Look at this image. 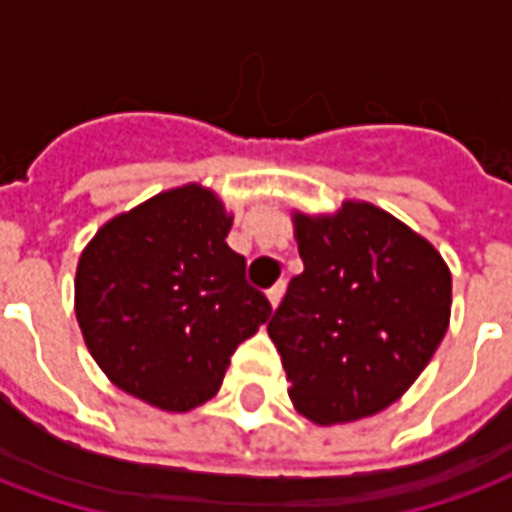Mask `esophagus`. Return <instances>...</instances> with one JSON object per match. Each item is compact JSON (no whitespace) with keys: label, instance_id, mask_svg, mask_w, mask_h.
Masks as SVG:
<instances>
[{"label":"esophagus","instance_id":"1","mask_svg":"<svg viewBox=\"0 0 512 512\" xmlns=\"http://www.w3.org/2000/svg\"><path fill=\"white\" fill-rule=\"evenodd\" d=\"M282 296H285V282H277L274 288L268 290V301H271V307H279Z\"/></svg>","mask_w":512,"mask_h":512}]
</instances>
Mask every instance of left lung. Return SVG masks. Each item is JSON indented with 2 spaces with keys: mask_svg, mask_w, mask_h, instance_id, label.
<instances>
[{
  "mask_svg": "<svg viewBox=\"0 0 512 512\" xmlns=\"http://www.w3.org/2000/svg\"><path fill=\"white\" fill-rule=\"evenodd\" d=\"M304 271L268 323L288 395L318 425L373 417L447 334L452 277L430 241L370 202L293 213Z\"/></svg>",
  "mask_w": 512,
  "mask_h": 512,
  "instance_id": "8db88e82",
  "label": "left lung"
}]
</instances>
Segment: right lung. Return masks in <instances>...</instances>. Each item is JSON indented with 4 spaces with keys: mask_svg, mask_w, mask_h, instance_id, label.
Here are the masks:
<instances>
[{
    "mask_svg": "<svg viewBox=\"0 0 512 512\" xmlns=\"http://www.w3.org/2000/svg\"><path fill=\"white\" fill-rule=\"evenodd\" d=\"M233 216L200 183L120 213L84 246L76 321L106 378L164 411L211 400L246 337L271 318L227 246Z\"/></svg>",
    "mask_w": 512,
    "mask_h": 512,
    "instance_id": "add662e5",
    "label": "right lung"
}]
</instances>
